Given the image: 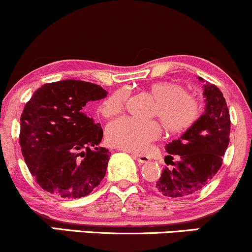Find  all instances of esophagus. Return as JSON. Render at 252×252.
Listing matches in <instances>:
<instances>
[{
	"label": "esophagus",
	"instance_id": "obj_1",
	"mask_svg": "<svg viewBox=\"0 0 252 252\" xmlns=\"http://www.w3.org/2000/svg\"><path fill=\"white\" fill-rule=\"evenodd\" d=\"M132 158H135L136 161H138L140 163H148L150 161V158L147 155H142V154H132Z\"/></svg>",
	"mask_w": 252,
	"mask_h": 252
}]
</instances>
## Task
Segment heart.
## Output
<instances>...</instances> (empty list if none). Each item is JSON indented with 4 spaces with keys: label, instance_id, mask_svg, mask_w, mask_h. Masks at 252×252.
<instances>
[{
    "label": "heart",
    "instance_id": "b5f03b06",
    "mask_svg": "<svg viewBox=\"0 0 252 252\" xmlns=\"http://www.w3.org/2000/svg\"><path fill=\"white\" fill-rule=\"evenodd\" d=\"M149 94L156 104L153 116L158 117L164 129L170 134H181L189 130L200 115L198 98L186 92L182 85L174 82H158L148 86ZM128 100L126 90H117L103 100L100 115L112 117L122 112ZM161 135L158 121H142L134 117H121L106 126L105 138L111 147L129 152H140Z\"/></svg>",
    "mask_w": 252,
    "mask_h": 252
}]
</instances>
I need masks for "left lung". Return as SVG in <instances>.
Listing matches in <instances>:
<instances>
[{
	"instance_id": "8db88e82",
	"label": "left lung",
	"mask_w": 252,
	"mask_h": 252,
	"mask_svg": "<svg viewBox=\"0 0 252 252\" xmlns=\"http://www.w3.org/2000/svg\"><path fill=\"white\" fill-rule=\"evenodd\" d=\"M204 114L178 140L164 147L168 153L164 162L169 160L173 167H164L155 184L156 190L164 196L194 194L212 180L222 163L221 156L230 142V112L216 85H204ZM174 156L178 158L176 161H172Z\"/></svg>"
}]
</instances>
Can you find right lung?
<instances>
[{
    "label": "right lung",
    "instance_id": "1",
    "mask_svg": "<svg viewBox=\"0 0 252 252\" xmlns=\"http://www.w3.org/2000/svg\"><path fill=\"white\" fill-rule=\"evenodd\" d=\"M106 94L96 84L66 79L45 84L26 103L20 146L31 174L46 192L82 198L105 176L111 153L98 147L102 126L84 111Z\"/></svg>",
    "mask_w": 252,
    "mask_h": 252
}]
</instances>
